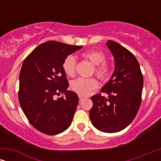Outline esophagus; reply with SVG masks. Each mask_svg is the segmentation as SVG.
<instances>
[{
    "mask_svg": "<svg viewBox=\"0 0 161 161\" xmlns=\"http://www.w3.org/2000/svg\"><path fill=\"white\" fill-rule=\"evenodd\" d=\"M83 100V97L82 96H80V95H79V100H80V102H81V101H82Z\"/></svg>",
    "mask_w": 161,
    "mask_h": 161,
    "instance_id": "esophagus-1",
    "label": "esophagus"
}]
</instances>
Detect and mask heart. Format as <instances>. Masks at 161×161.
Listing matches in <instances>:
<instances>
[{
  "mask_svg": "<svg viewBox=\"0 0 161 161\" xmlns=\"http://www.w3.org/2000/svg\"><path fill=\"white\" fill-rule=\"evenodd\" d=\"M83 58L88 59L92 64L94 69L92 72L100 80H105L109 76L111 68L105 62L106 56L104 53L98 50H88L83 53ZM76 59L72 55H69L63 61L62 67L66 75L72 77L75 74ZM98 86V82L94 78H78L72 81L71 88L74 92L81 96H88Z\"/></svg>",
  "mask_w": 161,
  "mask_h": 161,
  "instance_id": "b5f03b06",
  "label": "heart"
}]
</instances>
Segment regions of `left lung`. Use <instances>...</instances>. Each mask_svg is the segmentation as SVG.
Returning <instances> with one entry per match:
<instances>
[{"label": "left lung", "mask_w": 161, "mask_h": 161, "mask_svg": "<svg viewBox=\"0 0 161 161\" xmlns=\"http://www.w3.org/2000/svg\"><path fill=\"white\" fill-rule=\"evenodd\" d=\"M113 54L115 69L102 88L108 98L97 94L91 99L89 117L94 127L104 133L122 130L133 122L142 103L143 75L134 55L116 42L106 44Z\"/></svg>", "instance_id": "obj_1"}]
</instances>
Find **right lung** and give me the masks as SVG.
Returning a JSON list of instances; mask_svg holds the SVG:
<instances>
[{
    "mask_svg": "<svg viewBox=\"0 0 161 161\" xmlns=\"http://www.w3.org/2000/svg\"><path fill=\"white\" fill-rule=\"evenodd\" d=\"M82 48L48 41L36 47L26 57L19 72L18 99L29 122L47 135H57L71 125L79 99L69 91L62 67L69 55ZM64 93L65 97L54 100Z\"/></svg>",
    "mask_w": 161,
    "mask_h": 161,
    "instance_id": "obj_1",
    "label": "right lung"
}]
</instances>
